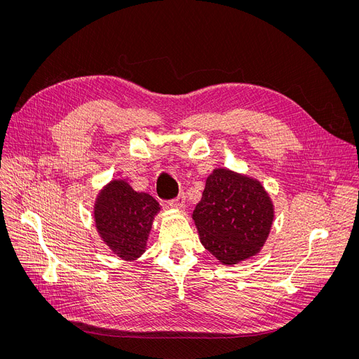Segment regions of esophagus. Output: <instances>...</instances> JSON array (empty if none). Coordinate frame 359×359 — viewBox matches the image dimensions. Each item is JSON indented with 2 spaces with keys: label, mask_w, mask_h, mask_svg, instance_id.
Masks as SVG:
<instances>
[{
  "label": "esophagus",
  "mask_w": 359,
  "mask_h": 359,
  "mask_svg": "<svg viewBox=\"0 0 359 359\" xmlns=\"http://www.w3.org/2000/svg\"><path fill=\"white\" fill-rule=\"evenodd\" d=\"M184 201H186L184 193H179L175 199L169 201V205H170L172 208H175V209H182V208L184 206Z\"/></svg>",
  "instance_id": "obj_1"
}]
</instances>
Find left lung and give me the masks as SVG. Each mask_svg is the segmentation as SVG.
Here are the masks:
<instances>
[{
	"instance_id": "left-lung-1",
	"label": "left lung",
	"mask_w": 359,
	"mask_h": 359,
	"mask_svg": "<svg viewBox=\"0 0 359 359\" xmlns=\"http://www.w3.org/2000/svg\"><path fill=\"white\" fill-rule=\"evenodd\" d=\"M193 220L203 246L222 264L233 265L262 248L273 208L259 182L216 169L206 180Z\"/></svg>"
}]
</instances>
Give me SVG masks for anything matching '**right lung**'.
Masks as SVG:
<instances>
[{"label": "right lung", "mask_w": 359, "mask_h": 359, "mask_svg": "<svg viewBox=\"0 0 359 359\" xmlns=\"http://www.w3.org/2000/svg\"><path fill=\"white\" fill-rule=\"evenodd\" d=\"M158 203L126 182H111L95 203L94 217L103 241L120 257L132 260L143 253Z\"/></svg>", "instance_id": "1"}]
</instances>
